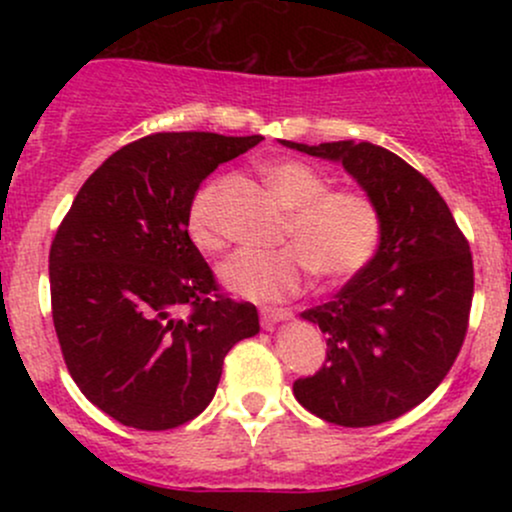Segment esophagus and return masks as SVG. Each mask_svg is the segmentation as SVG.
Here are the masks:
<instances>
[{
  "mask_svg": "<svg viewBox=\"0 0 512 512\" xmlns=\"http://www.w3.org/2000/svg\"><path fill=\"white\" fill-rule=\"evenodd\" d=\"M291 317H293V313L286 308H264L262 310V325L274 327V325H279V322H289Z\"/></svg>",
  "mask_w": 512,
  "mask_h": 512,
  "instance_id": "1",
  "label": "esophagus"
}]
</instances>
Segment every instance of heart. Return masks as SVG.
Masks as SVG:
<instances>
[{
	"mask_svg": "<svg viewBox=\"0 0 512 512\" xmlns=\"http://www.w3.org/2000/svg\"><path fill=\"white\" fill-rule=\"evenodd\" d=\"M264 180L286 209H291L284 238L293 245L279 250H240L221 264V284L250 301H284L305 289L310 274L334 281L351 279L373 262L380 245V214L366 195L330 190V180L310 163L269 161ZM226 180H209L187 209V233L204 252L223 248L219 219Z\"/></svg>",
	"mask_w": 512,
	"mask_h": 512,
	"instance_id": "1",
	"label": "heart"
}]
</instances>
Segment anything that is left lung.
Masks as SVG:
<instances>
[{
    "instance_id": "obj_1",
    "label": "left lung",
    "mask_w": 512,
    "mask_h": 512,
    "mask_svg": "<svg viewBox=\"0 0 512 512\" xmlns=\"http://www.w3.org/2000/svg\"><path fill=\"white\" fill-rule=\"evenodd\" d=\"M281 144L342 163L383 226L373 262L330 303L301 313L327 334V363L296 380L293 395L330 424H385L424 402L460 354L472 252L436 187L392 151L351 139Z\"/></svg>"
}]
</instances>
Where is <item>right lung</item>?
Instances as JSON below:
<instances>
[{"label": "right lung", "instance_id": "add662e5", "mask_svg": "<svg viewBox=\"0 0 512 512\" xmlns=\"http://www.w3.org/2000/svg\"><path fill=\"white\" fill-rule=\"evenodd\" d=\"M260 142L163 132L122 146L57 228L50 296L64 363L88 402L122 426L166 431L195 419L228 351L260 332L255 305L221 296L187 233L202 180Z\"/></svg>", "mask_w": 512, "mask_h": 512}]
</instances>
